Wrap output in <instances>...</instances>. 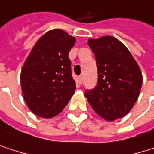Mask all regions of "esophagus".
<instances>
[{"label":"esophagus","mask_w":154,"mask_h":154,"mask_svg":"<svg viewBox=\"0 0 154 154\" xmlns=\"http://www.w3.org/2000/svg\"><path fill=\"white\" fill-rule=\"evenodd\" d=\"M77 82H78L79 84H82V76H79V77L77 78Z\"/></svg>","instance_id":"obj_1"}]
</instances>
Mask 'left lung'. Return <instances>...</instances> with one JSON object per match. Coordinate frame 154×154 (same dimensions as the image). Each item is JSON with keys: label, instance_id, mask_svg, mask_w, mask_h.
I'll return each mask as SVG.
<instances>
[{"label": "left lung", "instance_id": "1", "mask_svg": "<svg viewBox=\"0 0 154 154\" xmlns=\"http://www.w3.org/2000/svg\"><path fill=\"white\" fill-rule=\"evenodd\" d=\"M98 68V85L84 96L97 115L106 121L126 116L136 102L143 74L127 47L111 36L88 39Z\"/></svg>", "mask_w": 154, "mask_h": 154}]
</instances>
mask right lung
<instances>
[{
    "mask_svg": "<svg viewBox=\"0 0 154 154\" xmlns=\"http://www.w3.org/2000/svg\"><path fill=\"white\" fill-rule=\"evenodd\" d=\"M76 38L55 29L36 42L20 72L23 99L29 110L43 118L63 111L76 89L68 57Z\"/></svg>",
    "mask_w": 154,
    "mask_h": 154,
    "instance_id": "add662e5",
    "label": "right lung"
}]
</instances>
